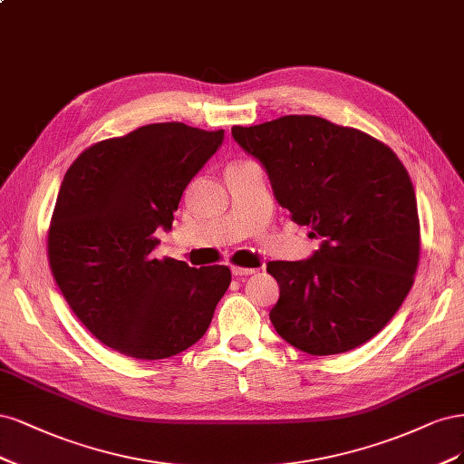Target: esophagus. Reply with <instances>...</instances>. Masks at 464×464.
<instances>
[{"instance_id":"esophagus-1","label":"esophagus","mask_w":464,"mask_h":464,"mask_svg":"<svg viewBox=\"0 0 464 464\" xmlns=\"http://www.w3.org/2000/svg\"><path fill=\"white\" fill-rule=\"evenodd\" d=\"M231 272H233V276H237V277H243V276H252V274H256V267H241V266H233V267H231Z\"/></svg>"}]
</instances>
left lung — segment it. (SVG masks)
<instances>
[{
    "label": "left lung",
    "instance_id": "1",
    "mask_svg": "<svg viewBox=\"0 0 464 464\" xmlns=\"http://www.w3.org/2000/svg\"><path fill=\"white\" fill-rule=\"evenodd\" d=\"M233 139L270 177L274 197L320 248L270 262L276 332L314 356L356 349L387 325L409 295L420 256L411 177L390 146L316 115L233 127Z\"/></svg>",
    "mask_w": 464,
    "mask_h": 464
}]
</instances>
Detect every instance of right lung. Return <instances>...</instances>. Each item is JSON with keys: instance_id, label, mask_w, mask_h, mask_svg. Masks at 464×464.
<instances>
[{"instance_id": "obj_1", "label": "right lung", "mask_w": 464, "mask_h": 464, "mask_svg": "<svg viewBox=\"0 0 464 464\" xmlns=\"http://www.w3.org/2000/svg\"><path fill=\"white\" fill-rule=\"evenodd\" d=\"M223 130L154 123L102 140L67 169L48 231L53 279L77 318L113 351L160 361L194 345L226 295L227 266L154 258L183 190Z\"/></svg>"}]
</instances>
